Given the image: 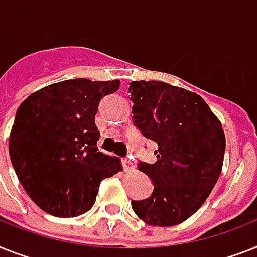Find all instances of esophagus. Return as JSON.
<instances>
[{"label": "esophagus", "instance_id": "34e87169", "mask_svg": "<svg viewBox=\"0 0 257 257\" xmlns=\"http://www.w3.org/2000/svg\"><path fill=\"white\" fill-rule=\"evenodd\" d=\"M122 162V166H124L125 172H131V170H135V165H133V162L129 160V158H122L121 160Z\"/></svg>", "mask_w": 257, "mask_h": 257}]
</instances>
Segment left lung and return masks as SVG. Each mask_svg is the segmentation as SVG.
Wrapping results in <instances>:
<instances>
[{"mask_svg":"<svg viewBox=\"0 0 257 257\" xmlns=\"http://www.w3.org/2000/svg\"><path fill=\"white\" fill-rule=\"evenodd\" d=\"M133 124L158 145L154 164L137 168L153 182L150 197L132 201L152 226H174L198 211L222 172L226 137L201 96L162 81H132Z\"/></svg>","mask_w":257,"mask_h":257,"instance_id":"1","label":"left lung"}]
</instances>
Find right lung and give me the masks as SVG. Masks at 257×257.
<instances>
[{"label": "right lung", "mask_w": 257, "mask_h": 257, "mask_svg": "<svg viewBox=\"0 0 257 257\" xmlns=\"http://www.w3.org/2000/svg\"><path fill=\"white\" fill-rule=\"evenodd\" d=\"M120 80L72 79L47 85L17 109L9 154L16 174L38 207L58 218L89 211L100 182L121 170L99 152L95 114Z\"/></svg>", "instance_id": "right-lung-1"}]
</instances>
